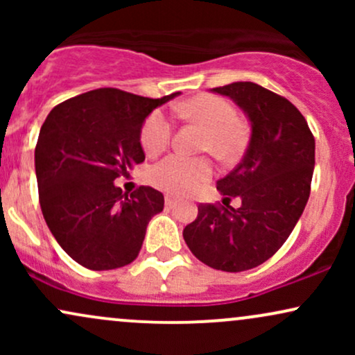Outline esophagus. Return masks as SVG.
<instances>
[{
	"instance_id": "1",
	"label": "esophagus",
	"mask_w": 355,
	"mask_h": 355,
	"mask_svg": "<svg viewBox=\"0 0 355 355\" xmlns=\"http://www.w3.org/2000/svg\"><path fill=\"white\" fill-rule=\"evenodd\" d=\"M165 205H166V209H173V207L177 205V200L168 195V197H165Z\"/></svg>"
}]
</instances>
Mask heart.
I'll return each instance as SVG.
<instances>
[{
  "mask_svg": "<svg viewBox=\"0 0 355 355\" xmlns=\"http://www.w3.org/2000/svg\"><path fill=\"white\" fill-rule=\"evenodd\" d=\"M183 116L197 121L207 130L203 150H210L220 158L235 157L245 145V130L239 123L237 110L225 98L211 95L197 96L178 107ZM173 125L164 112L146 118L141 128V146L146 155L162 153L170 145ZM211 175V165L205 158H187L170 155L150 172V180L157 189L170 195H187L197 190Z\"/></svg>",
  "mask_w": 355,
  "mask_h": 355,
  "instance_id": "heart-1",
  "label": "heart"
}]
</instances>
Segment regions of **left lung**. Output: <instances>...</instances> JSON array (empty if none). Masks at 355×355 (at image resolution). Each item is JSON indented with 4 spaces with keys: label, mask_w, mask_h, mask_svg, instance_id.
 I'll return each mask as SVG.
<instances>
[{
    "label": "left lung",
    "mask_w": 355,
    "mask_h": 355,
    "mask_svg": "<svg viewBox=\"0 0 355 355\" xmlns=\"http://www.w3.org/2000/svg\"><path fill=\"white\" fill-rule=\"evenodd\" d=\"M210 92L245 113L250 140L240 164L217 182L225 207L198 205L183 239L211 268L250 270L270 259L299 222L311 195L315 140L302 113L260 85L235 81ZM230 198L243 205L234 209Z\"/></svg>",
    "instance_id": "8db88e82"
}]
</instances>
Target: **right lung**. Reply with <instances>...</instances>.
Masks as SVG:
<instances>
[{
	"label": "right lung",
	"mask_w": 355,
	"mask_h": 355,
	"mask_svg": "<svg viewBox=\"0 0 355 355\" xmlns=\"http://www.w3.org/2000/svg\"><path fill=\"white\" fill-rule=\"evenodd\" d=\"M178 95L153 100L100 88L63 101L44 120L35 150L40 205L53 237L80 266L112 270L137 259L164 195L152 187L123 193L115 180L145 160L146 116Z\"/></svg>",
	"instance_id": "add662e5"
}]
</instances>
